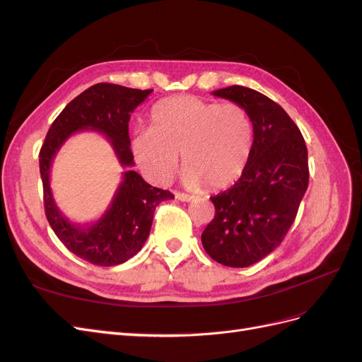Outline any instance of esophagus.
Masks as SVG:
<instances>
[{
    "mask_svg": "<svg viewBox=\"0 0 362 362\" xmlns=\"http://www.w3.org/2000/svg\"><path fill=\"white\" fill-rule=\"evenodd\" d=\"M175 198H177L181 202H190V201H193V196L192 194H185V193H181V192L175 193Z\"/></svg>",
    "mask_w": 362,
    "mask_h": 362,
    "instance_id": "1",
    "label": "esophagus"
}]
</instances>
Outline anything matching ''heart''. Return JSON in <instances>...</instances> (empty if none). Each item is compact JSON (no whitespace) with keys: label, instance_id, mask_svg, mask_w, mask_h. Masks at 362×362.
Wrapping results in <instances>:
<instances>
[{"label":"heart","instance_id":"b5f03b06","mask_svg":"<svg viewBox=\"0 0 362 362\" xmlns=\"http://www.w3.org/2000/svg\"><path fill=\"white\" fill-rule=\"evenodd\" d=\"M254 144L247 112L235 103L217 104L193 95L173 96L156 105L149 128L131 141L146 177L166 184L180 164L190 187L226 189L245 173Z\"/></svg>","mask_w":362,"mask_h":362}]
</instances>
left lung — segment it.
Segmentation results:
<instances>
[{"label":"left lung","mask_w":362,"mask_h":362,"mask_svg":"<svg viewBox=\"0 0 362 362\" xmlns=\"http://www.w3.org/2000/svg\"><path fill=\"white\" fill-rule=\"evenodd\" d=\"M213 95L245 108L254 144L242 178L210 198L216 214L201 240L214 261L249 267L275 250L293 225L308 189V149L298 125L266 95L243 86Z\"/></svg>","instance_id":"obj_1"}]
</instances>
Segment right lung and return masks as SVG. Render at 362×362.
<instances>
[{"label":"right lung","mask_w":362,"mask_h":362,"mask_svg":"<svg viewBox=\"0 0 362 362\" xmlns=\"http://www.w3.org/2000/svg\"><path fill=\"white\" fill-rule=\"evenodd\" d=\"M151 92L110 83L89 87L63 108L49 127L39 152L43 205L52 231L72 254L96 266H117L133 258L146 242L157 205L172 199L173 194L169 190L152 187L130 169L124 173L111 206L100 221L92 226L72 224L53 202L49 187L50 164L72 134L90 129L104 134L111 141L121 165L133 168L128 122L134 108Z\"/></svg>","instance_id":"1"}]
</instances>
